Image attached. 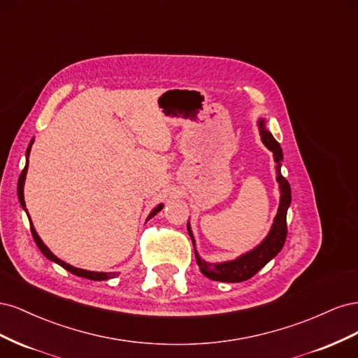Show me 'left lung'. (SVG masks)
Instances as JSON below:
<instances>
[{"label":"left lung","instance_id":"obj_1","mask_svg":"<svg viewBox=\"0 0 358 358\" xmlns=\"http://www.w3.org/2000/svg\"><path fill=\"white\" fill-rule=\"evenodd\" d=\"M258 129H259V136H262L263 145L268 150H272L275 162H276L275 166L276 182L279 183V194H280L278 213L275 216L272 227H270V231L262 241V243L234 259H229V262H221V263H209L199 255L197 248H196V239H194L191 224L188 221L187 229L194 245V254H196L200 272L206 278H209L212 280L233 284V282H243V280L252 278L259 268H263L270 259L275 258L279 254L287 239V210L291 204V188L287 179L282 176V173H280V167H282V159H284L282 148H280V145L276 142L272 133L266 128L264 117L258 119Z\"/></svg>","mask_w":358,"mask_h":358}]
</instances>
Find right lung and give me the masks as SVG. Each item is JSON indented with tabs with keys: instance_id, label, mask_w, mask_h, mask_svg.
<instances>
[{
	"instance_id": "right-lung-1",
	"label": "right lung",
	"mask_w": 358,
	"mask_h": 358,
	"mask_svg": "<svg viewBox=\"0 0 358 358\" xmlns=\"http://www.w3.org/2000/svg\"><path fill=\"white\" fill-rule=\"evenodd\" d=\"M32 143H34V138L31 140V143H29V146H28V149H27V162H25V169L22 170V173H20V176H19V180H17V197H19V201H20V206H22L24 208V210L27 212V215H28V210H27V206H25V199H24V185H25V178H27V171H28V158H29V152H31V146H32ZM162 208H164V204H158L157 208H154L152 210H150V213H149V216H148V220L146 221H149L150 218H152V216H155ZM28 218H29V215H28ZM29 224H31V233H32V237H34V241H36V243H37V246H38V249L41 251V254L45 255L48 259H50V262H53V263H57V264H59L61 267H64L66 270H69L70 273H73V275H76V276H80V278H86V279H91V280H107V279H112V278H115V276H117L119 275V272H91V270H85V268H79V267H74V266H71V264H69V263H66V262H62V259H59L55 254H53L50 249L43 243V241L40 239V236L37 234V231H36V229H34V225H32V222H31V218H29Z\"/></svg>"
}]
</instances>
